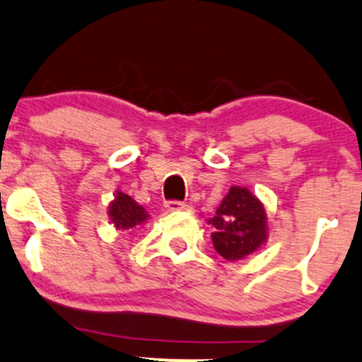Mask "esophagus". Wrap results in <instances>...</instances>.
<instances>
[{"label":"esophagus","instance_id":"1","mask_svg":"<svg viewBox=\"0 0 362 362\" xmlns=\"http://www.w3.org/2000/svg\"><path fill=\"white\" fill-rule=\"evenodd\" d=\"M165 207H167V211H173V213H176V211L188 209V206H186L185 202H180V200H169V202H165Z\"/></svg>","mask_w":362,"mask_h":362}]
</instances>
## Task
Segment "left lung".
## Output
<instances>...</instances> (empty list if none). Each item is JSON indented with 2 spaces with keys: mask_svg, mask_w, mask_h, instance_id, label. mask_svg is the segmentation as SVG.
I'll return each instance as SVG.
<instances>
[{
  "mask_svg": "<svg viewBox=\"0 0 362 362\" xmlns=\"http://www.w3.org/2000/svg\"><path fill=\"white\" fill-rule=\"evenodd\" d=\"M213 228V246L225 260L252 255L267 239V213L264 204L243 186H232L207 220Z\"/></svg>",
  "mask_w": 362,
  "mask_h": 362,
  "instance_id": "obj_1",
  "label": "left lung"
}]
</instances>
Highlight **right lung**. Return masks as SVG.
Wrapping results in <instances>:
<instances>
[{
    "mask_svg": "<svg viewBox=\"0 0 362 362\" xmlns=\"http://www.w3.org/2000/svg\"><path fill=\"white\" fill-rule=\"evenodd\" d=\"M109 218L117 230H132L144 223L149 214L130 195L117 192L112 202L109 204Z\"/></svg>",
    "mask_w": 362,
    "mask_h": 362,
    "instance_id": "add662e5",
    "label": "right lung"
}]
</instances>
